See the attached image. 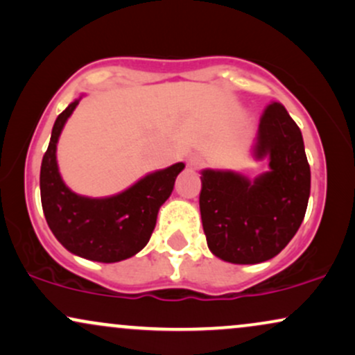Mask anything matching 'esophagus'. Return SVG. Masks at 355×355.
Wrapping results in <instances>:
<instances>
[{"label": "esophagus", "mask_w": 355, "mask_h": 355, "mask_svg": "<svg viewBox=\"0 0 355 355\" xmlns=\"http://www.w3.org/2000/svg\"><path fill=\"white\" fill-rule=\"evenodd\" d=\"M200 165H201V157L200 155L193 154V155L188 157V167L196 168V167H200Z\"/></svg>", "instance_id": "esophagus-1"}]
</instances>
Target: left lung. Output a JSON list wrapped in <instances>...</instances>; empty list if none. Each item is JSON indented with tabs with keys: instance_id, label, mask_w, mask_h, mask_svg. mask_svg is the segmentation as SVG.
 I'll return each mask as SVG.
<instances>
[{
	"instance_id": "left-lung-1",
	"label": "left lung",
	"mask_w": 355,
	"mask_h": 355,
	"mask_svg": "<svg viewBox=\"0 0 355 355\" xmlns=\"http://www.w3.org/2000/svg\"><path fill=\"white\" fill-rule=\"evenodd\" d=\"M268 168L255 178L236 170H201L200 213L211 252L224 262L260 263L297 234L309 200L311 172L303 136L280 103L267 106L252 147Z\"/></svg>"
}]
</instances>
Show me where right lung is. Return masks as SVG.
Instances as JSON below:
<instances>
[{"label":"right lung","instance_id":"1","mask_svg":"<svg viewBox=\"0 0 355 355\" xmlns=\"http://www.w3.org/2000/svg\"><path fill=\"white\" fill-rule=\"evenodd\" d=\"M80 95L58 114L40 165V201L52 234L69 252L113 263L141 252L149 242L160 206L172 195L185 164L155 170L121 193L103 198L78 195L65 185L57 164V144Z\"/></svg>","mask_w":355,"mask_h":355}]
</instances>
